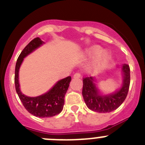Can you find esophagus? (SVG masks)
Masks as SVG:
<instances>
[{
  "label": "esophagus",
  "instance_id": "obj_1",
  "mask_svg": "<svg viewBox=\"0 0 145 145\" xmlns=\"http://www.w3.org/2000/svg\"><path fill=\"white\" fill-rule=\"evenodd\" d=\"M81 76V74L80 72H76L74 74V78H80Z\"/></svg>",
  "mask_w": 145,
  "mask_h": 145
}]
</instances>
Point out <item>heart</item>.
Returning a JSON list of instances; mask_svg holds the SVG:
<instances>
[{
  "label": "heart",
  "mask_w": 145,
  "mask_h": 145,
  "mask_svg": "<svg viewBox=\"0 0 145 145\" xmlns=\"http://www.w3.org/2000/svg\"><path fill=\"white\" fill-rule=\"evenodd\" d=\"M102 48L100 46L95 45L91 47L86 50V54L88 56H96V64L97 66H102L105 63H106L109 59V54L106 51H101Z\"/></svg>",
  "instance_id": "heart-1"
}]
</instances>
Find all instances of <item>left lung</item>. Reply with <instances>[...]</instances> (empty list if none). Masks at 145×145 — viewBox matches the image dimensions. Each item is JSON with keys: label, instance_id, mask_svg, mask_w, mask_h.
<instances>
[{"label": "left lung", "instance_id": "8db88e82", "mask_svg": "<svg viewBox=\"0 0 145 145\" xmlns=\"http://www.w3.org/2000/svg\"><path fill=\"white\" fill-rule=\"evenodd\" d=\"M122 70L124 74L123 86L116 93L109 95H100L92 76L83 78L82 95L89 109L99 113H109L121 106L126 98L131 82L129 65L124 64Z\"/></svg>", "mask_w": 145, "mask_h": 145}]
</instances>
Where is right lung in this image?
I'll return each mask as SVG.
<instances>
[{"mask_svg": "<svg viewBox=\"0 0 145 145\" xmlns=\"http://www.w3.org/2000/svg\"><path fill=\"white\" fill-rule=\"evenodd\" d=\"M43 43V42L39 37H36L33 39L22 51L15 66L14 84L17 95L28 112L36 117L48 118L58 114L63 109L64 95L68 90L71 77L68 76L60 80L48 93L35 97H27L21 93L18 78L19 69L24 57Z\"/></svg>", "mask_w": 145, "mask_h": 145, "instance_id": "right-lung-1", "label": "right lung"}]
</instances>
